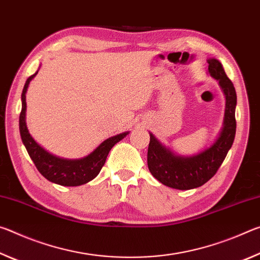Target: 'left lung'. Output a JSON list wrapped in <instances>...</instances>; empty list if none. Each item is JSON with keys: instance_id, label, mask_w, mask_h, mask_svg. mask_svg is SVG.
<instances>
[{"instance_id": "left-lung-1", "label": "left lung", "mask_w": 260, "mask_h": 260, "mask_svg": "<svg viewBox=\"0 0 260 260\" xmlns=\"http://www.w3.org/2000/svg\"><path fill=\"white\" fill-rule=\"evenodd\" d=\"M208 63L210 74L219 81L226 95L225 121L218 140L199 155L180 157L161 146L155 136L150 134L148 147L149 171L162 184L180 190L201 187L208 182L225 160L235 138L236 91L234 85L219 60L211 58Z\"/></svg>"}]
</instances>
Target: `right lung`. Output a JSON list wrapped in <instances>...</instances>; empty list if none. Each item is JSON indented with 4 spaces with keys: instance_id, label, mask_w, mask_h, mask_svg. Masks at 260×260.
<instances>
[{
    "instance_id": "add662e5",
    "label": "right lung",
    "mask_w": 260,
    "mask_h": 260,
    "mask_svg": "<svg viewBox=\"0 0 260 260\" xmlns=\"http://www.w3.org/2000/svg\"><path fill=\"white\" fill-rule=\"evenodd\" d=\"M38 72L32 74L25 82L23 93H21V111L19 116V131L21 141L27 150L30 159L33 160L34 165L37 166L39 172L49 181L60 184V186L74 187L80 184L89 182L90 180L98 177L100 171L102 170L109 151L111 148L122 140L128 134L121 133L119 135L112 136L102 142L95 150L81 159H63L46 151L42 147L35 142L32 136L29 135L27 127L25 122V111H26V90H27L28 83L37 76Z\"/></svg>"
}]
</instances>
